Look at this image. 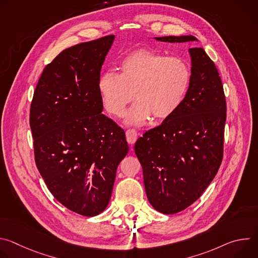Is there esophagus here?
<instances>
[{"label":"esophagus","instance_id":"1","mask_svg":"<svg viewBox=\"0 0 258 258\" xmlns=\"http://www.w3.org/2000/svg\"><path fill=\"white\" fill-rule=\"evenodd\" d=\"M125 135H126V141L130 143V144H135L137 139H138V133L136 130L134 128H128L126 132H125Z\"/></svg>","mask_w":258,"mask_h":258}]
</instances>
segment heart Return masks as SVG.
I'll use <instances>...</instances> for the list:
<instances>
[{
  "instance_id": "obj_1",
  "label": "heart",
  "mask_w": 258,
  "mask_h": 258,
  "mask_svg": "<svg viewBox=\"0 0 258 258\" xmlns=\"http://www.w3.org/2000/svg\"><path fill=\"white\" fill-rule=\"evenodd\" d=\"M120 75L106 71L98 90L109 113L120 116L135 97L138 103L127 114L131 124H143L153 116L161 120L171 116L185 99L192 80L189 63L179 57L141 49L120 62Z\"/></svg>"
}]
</instances>
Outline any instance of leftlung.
Masks as SVG:
<instances>
[{
  "label": "left lung",
  "mask_w": 258,
  "mask_h": 258,
  "mask_svg": "<svg viewBox=\"0 0 258 258\" xmlns=\"http://www.w3.org/2000/svg\"><path fill=\"white\" fill-rule=\"evenodd\" d=\"M160 42L197 41L193 35ZM192 80L176 111L135 144L147 197L159 212L173 214L193 204L215 176L224 157L227 102L222 80L202 48L190 49Z\"/></svg>",
  "instance_id": "left-lung-1"
}]
</instances>
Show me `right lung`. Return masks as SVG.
Instances as JSON below:
<instances>
[{
  "label": "right lung",
  "instance_id": "add662e5",
  "mask_svg": "<svg viewBox=\"0 0 258 258\" xmlns=\"http://www.w3.org/2000/svg\"><path fill=\"white\" fill-rule=\"evenodd\" d=\"M113 40L62 51L44 68L30 104L36 167L55 199L85 216L105 210L128 152L124 131L101 113L98 82Z\"/></svg>",
  "mask_w": 258,
  "mask_h": 258
}]
</instances>
